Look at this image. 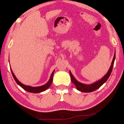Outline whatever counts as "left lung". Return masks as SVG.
Instances as JSON below:
<instances>
[{
  "mask_svg": "<svg viewBox=\"0 0 124 124\" xmlns=\"http://www.w3.org/2000/svg\"><path fill=\"white\" fill-rule=\"evenodd\" d=\"M115 59H116V51H115L113 59H112V61L111 62V65L110 66V68H109L108 71L107 73H106V75H105L103 78H102L100 80L97 81V82H94V83L92 84H90V85H86V84H83L78 82V81L75 79V77L73 76V75L71 73L70 71H69V73H70L71 78V81H72V83L75 85L77 90L79 91H80V92H84V93H90V92H93V91L96 90L97 89H98L105 82H106V81L108 79L111 73Z\"/></svg>",
  "mask_w": 124,
  "mask_h": 124,
  "instance_id": "1",
  "label": "left lung"
}]
</instances>
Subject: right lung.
<instances>
[{
  "label": "right lung",
  "mask_w": 124,
  "mask_h": 124,
  "mask_svg": "<svg viewBox=\"0 0 124 124\" xmlns=\"http://www.w3.org/2000/svg\"><path fill=\"white\" fill-rule=\"evenodd\" d=\"M10 69H11V72H12V75L13 76V78L15 79V80L16 81L18 85H19L24 90H25V91L28 92H31V93H41V92H44V91L46 90V89H48L49 87V86H51V84H52V80H53V75H54V73L55 72V70L53 71L52 74H51L50 78H49V80H48V82L46 83V84H45L44 85H42V86H38V87H32V86H27V85H24V84L21 83L19 80L17 79V78L16 77V76L14 74L13 72L11 69L10 67Z\"/></svg>",
  "instance_id": "1"
}]
</instances>
